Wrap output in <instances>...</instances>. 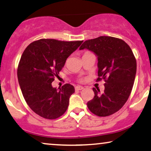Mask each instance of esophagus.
I'll return each instance as SVG.
<instances>
[{
  "label": "esophagus",
  "instance_id": "1",
  "mask_svg": "<svg viewBox=\"0 0 151 151\" xmlns=\"http://www.w3.org/2000/svg\"><path fill=\"white\" fill-rule=\"evenodd\" d=\"M84 87H82V86H76L75 87V89L76 90H78V91H81V90H83Z\"/></svg>",
  "mask_w": 151,
  "mask_h": 151
}]
</instances>
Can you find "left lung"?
Segmentation results:
<instances>
[{"label":"left lung","instance_id":"obj_1","mask_svg":"<svg viewBox=\"0 0 151 151\" xmlns=\"http://www.w3.org/2000/svg\"><path fill=\"white\" fill-rule=\"evenodd\" d=\"M94 52L98 60L97 81L104 79L105 89L93 88V99L87 102L88 109L96 116L106 117L119 111L127 101L136 73V60L130 46L119 38L100 36L88 40L79 50Z\"/></svg>","mask_w":151,"mask_h":151}]
</instances>
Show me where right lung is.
Masks as SVG:
<instances>
[{"label":"right lung","mask_w":151,"mask_h":151,"mask_svg":"<svg viewBox=\"0 0 151 151\" xmlns=\"http://www.w3.org/2000/svg\"><path fill=\"white\" fill-rule=\"evenodd\" d=\"M83 42L41 39L24 50L17 68L19 84L29 107L42 118L56 119L68 108L75 88L65 84L57 89L52 83Z\"/></svg>","instance_id":"obj_1"}]
</instances>
